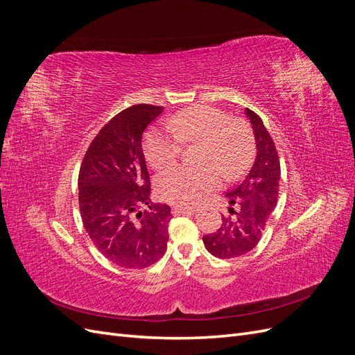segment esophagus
Segmentation results:
<instances>
[{
  "mask_svg": "<svg viewBox=\"0 0 355 355\" xmlns=\"http://www.w3.org/2000/svg\"><path fill=\"white\" fill-rule=\"evenodd\" d=\"M197 211V207H189V206H176L173 207L175 214H192Z\"/></svg>",
  "mask_w": 355,
  "mask_h": 355,
  "instance_id": "obj_1",
  "label": "esophagus"
}]
</instances>
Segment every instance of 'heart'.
Masks as SVG:
<instances>
[{
    "label": "heart",
    "mask_w": 355,
    "mask_h": 355,
    "mask_svg": "<svg viewBox=\"0 0 355 355\" xmlns=\"http://www.w3.org/2000/svg\"><path fill=\"white\" fill-rule=\"evenodd\" d=\"M166 130L151 128L144 139V154L155 170L171 166L182 153V142H200L197 161L201 166H178L157 178L161 198L192 206L206 198L225 179L239 178L253 155L250 128L241 118L209 105L191 106L171 115Z\"/></svg>",
    "instance_id": "1"
}]
</instances>
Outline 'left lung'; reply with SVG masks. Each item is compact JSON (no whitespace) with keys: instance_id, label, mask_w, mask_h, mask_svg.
I'll return each mask as SVG.
<instances>
[{"instance_id":"left-lung-1","label":"left lung","mask_w":355,"mask_h":355,"mask_svg":"<svg viewBox=\"0 0 355 355\" xmlns=\"http://www.w3.org/2000/svg\"><path fill=\"white\" fill-rule=\"evenodd\" d=\"M256 141L250 170L227 194L230 207L222 214L220 228L202 237L206 249L220 259H232L253 250L274 211L280 189V158L262 118L245 108Z\"/></svg>"}]
</instances>
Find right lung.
I'll use <instances>...</instances> for the list:
<instances>
[{"label":"right lung","instance_id":"add662e5","mask_svg":"<svg viewBox=\"0 0 355 355\" xmlns=\"http://www.w3.org/2000/svg\"><path fill=\"white\" fill-rule=\"evenodd\" d=\"M163 111L139 103L116 114L96 135L81 163L83 225L106 259L123 268H146L167 249L170 207L151 200L142 151L144 132ZM142 205L148 209L139 212Z\"/></svg>","mask_w":355,"mask_h":355}]
</instances>
